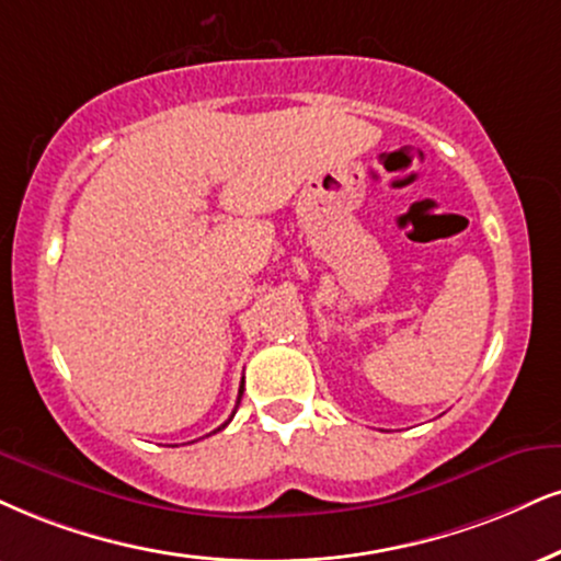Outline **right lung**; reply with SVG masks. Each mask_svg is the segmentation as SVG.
I'll list each match as a JSON object with an SVG mask.
<instances>
[{"mask_svg":"<svg viewBox=\"0 0 561 561\" xmlns=\"http://www.w3.org/2000/svg\"><path fill=\"white\" fill-rule=\"evenodd\" d=\"M241 392H244V379H241V387H239V398H237V405H239V400H241ZM233 413H237V411H233ZM233 413H231V419H233ZM231 419H228V421H231ZM228 421H226V424H220V426L216 428V432H220V428H226V426H228ZM216 432H213V434H216Z\"/></svg>","mask_w":561,"mask_h":561,"instance_id":"right-lung-1","label":"right lung"}]
</instances>
